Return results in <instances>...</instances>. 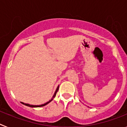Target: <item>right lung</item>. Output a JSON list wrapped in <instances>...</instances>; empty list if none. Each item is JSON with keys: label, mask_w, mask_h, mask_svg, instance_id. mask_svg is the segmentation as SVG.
I'll return each mask as SVG.
<instances>
[{"label": "right lung", "mask_w": 127, "mask_h": 127, "mask_svg": "<svg viewBox=\"0 0 127 127\" xmlns=\"http://www.w3.org/2000/svg\"><path fill=\"white\" fill-rule=\"evenodd\" d=\"M58 88H59V85H58V87H57V90H56L55 92V94H54L53 96V97H52V98H51V99L50 100V101L47 102L45 103V104H41V105H30V104H25V103H23V102H22V103L23 104H24V105H27V106H29V107H42V106H44V105H46V104H48V103H50V102H51V100H52L53 99V98H55V97L56 94H57V92H58Z\"/></svg>", "instance_id": "right-lung-1"}]
</instances>
